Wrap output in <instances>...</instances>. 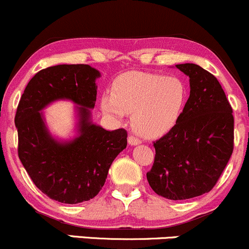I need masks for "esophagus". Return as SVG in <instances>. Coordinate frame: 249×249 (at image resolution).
I'll use <instances>...</instances> for the list:
<instances>
[{
    "mask_svg": "<svg viewBox=\"0 0 249 249\" xmlns=\"http://www.w3.org/2000/svg\"><path fill=\"white\" fill-rule=\"evenodd\" d=\"M127 142H129L130 145H138L141 143V140H138V138L135 137V136H129Z\"/></svg>",
    "mask_w": 249,
    "mask_h": 249,
    "instance_id": "1",
    "label": "esophagus"
}]
</instances>
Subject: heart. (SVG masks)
<instances>
[{
    "instance_id": "obj_1",
    "label": "heart",
    "mask_w": 249,
    "mask_h": 249,
    "mask_svg": "<svg viewBox=\"0 0 249 249\" xmlns=\"http://www.w3.org/2000/svg\"><path fill=\"white\" fill-rule=\"evenodd\" d=\"M187 95L186 83L178 76L127 71L113 81L111 95H104L100 106L118 119L132 113L133 129L143 137L156 138L177 125Z\"/></svg>"
}]
</instances>
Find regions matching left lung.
Masks as SVG:
<instances>
[{
    "label": "left lung",
    "mask_w": 249,
    "mask_h": 249,
    "mask_svg": "<svg viewBox=\"0 0 249 249\" xmlns=\"http://www.w3.org/2000/svg\"><path fill=\"white\" fill-rule=\"evenodd\" d=\"M175 67L190 77V98L179 122L154 142L146 179L154 192L184 200L213 190L234 149V117L217 78L193 63Z\"/></svg>",
    "instance_id": "1"
}]
</instances>
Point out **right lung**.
I'll return each instance as SVG.
<instances>
[{
	"instance_id": "right-lung-1",
	"label": "right lung",
	"mask_w": 249,
	"mask_h": 249,
	"mask_svg": "<svg viewBox=\"0 0 249 249\" xmlns=\"http://www.w3.org/2000/svg\"><path fill=\"white\" fill-rule=\"evenodd\" d=\"M99 70L87 64H59L31 78L15 114L18 154L35 185L64 204L90 200L103 188L112 162L127 144L124 129L108 131L91 122ZM69 100L77 105L78 135L54 139L41 112L50 103Z\"/></svg>"
}]
</instances>
